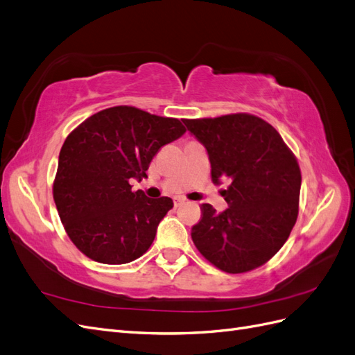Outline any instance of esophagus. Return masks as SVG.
I'll return each instance as SVG.
<instances>
[{
    "label": "esophagus",
    "mask_w": 355,
    "mask_h": 355,
    "mask_svg": "<svg viewBox=\"0 0 355 355\" xmlns=\"http://www.w3.org/2000/svg\"><path fill=\"white\" fill-rule=\"evenodd\" d=\"M184 202H185V198H180V197L175 198V207H179L180 204H184Z\"/></svg>",
    "instance_id": "34e87169"
}]
</instances>
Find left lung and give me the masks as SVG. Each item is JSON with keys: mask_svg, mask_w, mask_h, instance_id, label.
I'll return each instance as SVG.
<instances>
[{"mask_svg": "<svg viewBox=\"0 0 355 355\" xmlns=\"http://www.w3.org/2000/svg\"><path fill=\"white\" fill-rule=\"evenodd\" d=\"M204 145L211 180L220 184L228 209L201 206L191 237L198 252L230 274L252 271L282 249L299 211L300 168L275 128L250 114L184 120Z\"/></svg>", "mask_w": 355, "mask_h": 355, "instance_id": "8db88e82", "label": "left lung"}]
</instances>
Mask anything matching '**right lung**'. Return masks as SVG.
Masks as SVG:
<instances>
[{
  "mask_svg": "<svg viewBox=\"0 0 355 355\" xmlns=\"http://www.w3.org/2000/svg\"><path fill=\"white\" fill-rule=\"evenodd\" d=\"M187 132L178 118L135 106H114L69 133L59 154L53 198L71 241L90 259L121 265L151 247L157 227L173 207L168 197L132 191L161 146Z\"/></svg>",
  "mask_w": 355,
  "mask_h": 355,
  "instance_id": "add662e5",
  "label": "right lung"
}]
</instances>
